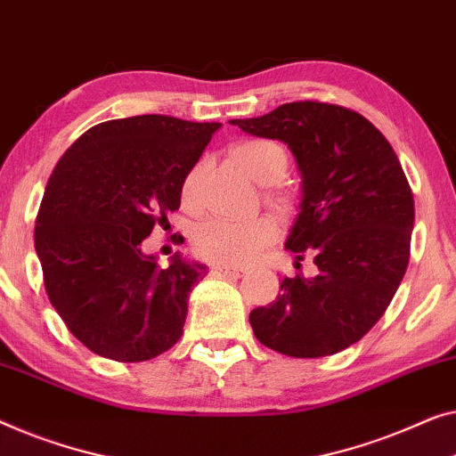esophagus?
Masks as SVG:
<instances>
[{"label": "esophagus", "mask_w": 456, "mask_h": 456, "mask_svg": "<svg viewBox=\"0 0 456 456\" xmlns=\"http://www.w3.org/2000/svg\"><path fill=\"white\" fill-rule=\"evenodd\" d=\"M216 273H222V275H236L240 277L244 273V267H234V265H216L214 267Z\"/></svg>", "instance_id": "esophagus-1"}]
</instances>
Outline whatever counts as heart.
<instances>
[{
    "label": "heart",
    "instance_id": "b5f03b06",
    "mask_svg": "<svg viewBox=\"0 0 456 456\" xmlns=\"http://www.w3.org/2000/svg\"><path fill=\"white\" fill-rule=\"evenodd\" d=\"M230 160L255 183L267 187V201L281 212H288L292 200L286 191L277 187L288 173L289 156L283 143L269 137H247L230 146ZM208 170L206 160H197L187 170L181 183V200L184 208H195L200 201V187ZM280 226L272 216H259L253 220H224L214 217L200 224L193 232V247L203 259L226 265H244L256 259L272 244Z\"/></svg>",
    "mask_w": 456,
    "mask_h": 456
}]
</instances>
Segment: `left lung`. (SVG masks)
<instances>
[{"label":"left lung","instance_id":"8db88e82","mask_svg":"<svg viewBox=\"0 0 456 456\" xmlns=\"http://www.w3.org/2000/svg\"><path fill=\"white\" fill-rule=\"evenodd\" d=\"M244 134L288 143L302 203L286 248L314 256V277H283L281 292L250 313L255 338L292 358H322L360 341L403 280L413 193L387 137L355 110L300 101L253 118Z\"/></svg>","mask_w":456,"mask_h":456}]
</instances>
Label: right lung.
Returning a JSON list of instances; mask_svg holds the SVG:
<instances>
[{
  "label": "right lung",
  "mask_w": 456,
  "mask_h": 456,
  "mask_svg": "<svg viewBox=\"0 0 456 456\" xmlns=\"http://www.w3.org/2000/svg\"><path fill=\"white\" fill-rule=\"evenodd\" d=\"M220 127L167 115L113 118L57 162L35 248L53 308L90 352L143 362L181 339L189 292L208 267L176 253L162 269L142 242L179 209L184 175Z\"/></svg>",
  "instance_id": "add662e5"
}]
</instances>
